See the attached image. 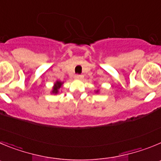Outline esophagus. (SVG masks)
Here are the masks:
<instances>
[{"label":"esophagus","mask_w":161,"mask_h":161,"mask_svg":"<svg viewBox=\"0 0 161 161\" xmlns=\"http://www.w3.org/2000/svg\"><path fill=\"white\" fill-rule=\"evenodd\" d=\"M75 78H76V79H78V80H81L82 78H83V76H82V75L76 74V76H75Z\"/></svg>","instance_id":"esophagus-1"}]
</instances>
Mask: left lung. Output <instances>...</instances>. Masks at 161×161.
<instances>
[{"label":"left lung","mask_w":161,"mask_h":161,"mask_svg":"<svg viewBox=\"0 0 161 161\" xmlns=\"http://www.w3.org/2000/svg\"><path fill=\"white\" fill-rule=\"evenodd\" d=\"M99 92V90H97V92Z\"/></svg>","instance_id":"obj_1"}]
</instances>
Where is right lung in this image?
<instances>
[{"label":"right lung","instance_id":"right-lung-1","mask_svg":"<svg viewBox=\"0 0 161 161\" xmlns=\"http://www.w3.org/2000/svg\"><path fill=\"white\" fill-rule=\"evenodd\" d=\"M63 85V82L58 81V80H57V81L54 84V86L53 88V90H52V93H53V94L58 93L59 89H60V87H61V85Z\"/></svg>","mask_w":161,"mask_h":161}]
</instances>
